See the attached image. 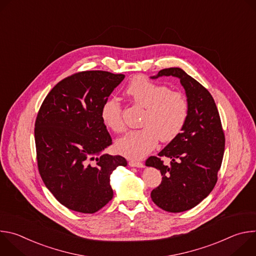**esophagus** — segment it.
Wrapping results in <instances>:
<instances>
[{"instance_id": "esophagus-1", "label": "esophagus", "mask_w": 256, "mask_h": 256, "mask_svg": "<svg viewBox=\"0 0 256 256\" xmlns=\"http://www.w3.org/2000/svg\"><path fill=\"white\" fill-rule=\"evenodd\" d=\"M128 165H130V167H136V168H142V167L144 166L142 162H138V161H134V160L130 161V162H128Z\"/></svg>"}]
</instances>
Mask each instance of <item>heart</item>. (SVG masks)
<instances>
[{
    "label": "heart",
    "instance_id": "heart-1",
    "mask_svg": "<svg viewBox=\"0 0 256 256\" xmlns=\"http://www.w3.org/2000/svg\"><path fill=\"white\" fill-rule=\"evenodd\" d=\"M126 94L138 106L146 108L140 130H130L118 140V153L140 159L150 153L158 144L171 142L184 130L188 118V102L184 94L170 91L166 85L138 76L128 85ZM100 116L106 128L120 132L124 128L122 109L116 98L106 99L101 107Z\"/></svg>",
    "mask_w": 256,
    "mask_h": 256
}]
</instances>
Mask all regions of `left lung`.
<instances>
[{
  "instance_id": "obj_1",
  "label": "left lung",
  "mask_w": 256,
  "mask_h": 256,
  "mask_svg": "<svg viewBox=\"0 0 256 256\" xmlns=\"http://www.w3.org/2000/svg\"><path fill=\"white\" fill-rule=\"evenodd\" d=\"M173 76L180 80L188 102V118L182 132L159 152L172 159L166 166L155 156L146 166L162 174L161 184L152 190V200L162 210L180 212L190 210L204 200L216 184L221 168L225 136L220 114L210 93L180 68L161 70L156 76Z\"/></svg>"
}]
</instances>
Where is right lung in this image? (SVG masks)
Wrapping results in <instances>:
<instances>
[{
	"mask_svg": "<svg viewBox=\"0 0 256 256\" xmlns=\"http://www.w3.org/2000/svg\"><path fill=\"white\" fill-rule=\"evenodd\" d=\"M124 79L105 70L80 72L58 82L40 106L34 130L38 170L48 190L72 210L102 208L114 196L112 173L128 164L122 156L101 154L112 144L101 107Z\"/></svg>",
	"mask_w": 256,
	"mask_h": 256,
	"instance_id": "right-lung-1",
	"label": "right lung"
}]
</instances>
